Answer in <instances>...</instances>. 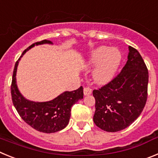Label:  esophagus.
I'll list each match as a JSON object with an SVG mask.
<instances>
[{
    "mask_svg": "<svg viewBox=\"0 0 158 158\" xmlns=\"http://www.w3.org/2000/svg\"><path fill=\"white\" fill-rule=\"evenodd\" d=\"M92 93V89L89 87L84 88V95L85 96H89Z\"/></svg>",
    "mask_w": 158,
    "mask_h": 158,
    "instance_id": "1",
    "label": "esophagus"
}]
</instances>
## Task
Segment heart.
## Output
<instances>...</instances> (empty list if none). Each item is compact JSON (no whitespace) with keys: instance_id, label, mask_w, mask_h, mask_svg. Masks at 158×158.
Listing matches in <instances>:
<instances>
[{"instance_id":"obj_1","label":"heart","mask_w":158,"mask_h":158,"mask_svg":"<svg viewBox=\"0 0 158 158\" xmlns=\"http://www.w3.org/2000/svg\"><path fill=\"white\" fill-rule=\"evenodd\" d=\"M121 53L118 49L100 46L93 50L88 58L87 65L93 67L92 78L97 85H105L115 77L121 62Z\"/></svg>"}]
</instances>
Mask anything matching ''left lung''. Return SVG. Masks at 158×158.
<instances>
[{
  "label": "left lung",
  "mask_w": 158,
  "mask_h": 158,
  "mask_svg": "<svg viewBox=\"0 0 158 158\" xmlns=\"http://www.w3.org/2000/svg\"><path fill=\"white\" fill-rule=\"evenodd\" d=\"M127 62L120 73L98 90H93V121L107 132L122 131L141 115L147 100L149 73L141 54L129 46Z\"/></svg>",
  "instance_id": "left-lung-1"
}]
</instances>
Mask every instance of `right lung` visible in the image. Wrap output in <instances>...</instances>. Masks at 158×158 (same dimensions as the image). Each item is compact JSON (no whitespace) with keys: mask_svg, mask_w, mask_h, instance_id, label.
<instances>
[{"mask_svg":"<svg viewBox=\"0 0 158 158\" xmlns=\"http://www.w3.org/2000/svg\"><path fill=\"white\" fill-rule=\"evenodd\" d=\"M53 44L50 40H43L33 43L23 52L16 62L12 75L11 93L14 107L24 122L32 128L43 133H54L65 127L69 122L71 107L79 100L83 99V87L73 91H65L54 99L46 102L31 101L26 99L18 89L16 71L20 58L35 46Z\"/></svg>","mask_w":158,"mask_h":158,"instance_id":"add662e5","label":"right lung"}]
</instances>
